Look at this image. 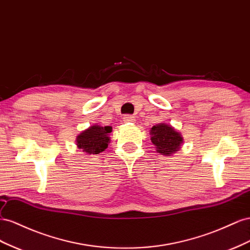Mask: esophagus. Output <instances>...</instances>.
<instances>
[{"label": "esophagus", "instance_id": "obj_1", "mask_svg": "<svg viewBox=\"0 0 250 250\" xmlns=\"http://www.w3.org/2000/svg\"><path fill=\"white\" fill-rule=\"evenodd\" d=\"M123 119L125 123H135V117L133 115H125Z\"/></svg>", "mask_w": 250, "mask_h": 250}]
</instances>
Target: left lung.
<instances>
[{
    "mask_svg": "<svg viewBox=\"0 0 250 250\" xmlns=\"http://www.w3.org/2000/svg\"><path fill=\"white\" fill-rule=\"evenodd\" d=\"M151 135V140L157 147V152L165 156H169L179 151L183 141L181 135L175 131L174 127L166 124L154 125Z\"/></svg>",
    "mask_w": 250,
    "mask_h": 250,
    "instance_id": "8db88e82",
    "label": "left lung"
}]
</instances>
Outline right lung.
<instances>
[{"mask_svg": "<svg viewBox=\"0 0 250 250\" xmlns=\"http://www.w3.org/2000/svg\"><path fill=\"white\" fill-rule=\"evenodd\" d=\"M111 132V126L92 125L78 135L76 138L77 146L87 154H99L108 147L110 141L108 135Z\"/></svg>", "mask_w": 250, "mask_h": 250, "instance_id": "right-lung-1", "label": "right lung"}]
</instances>
